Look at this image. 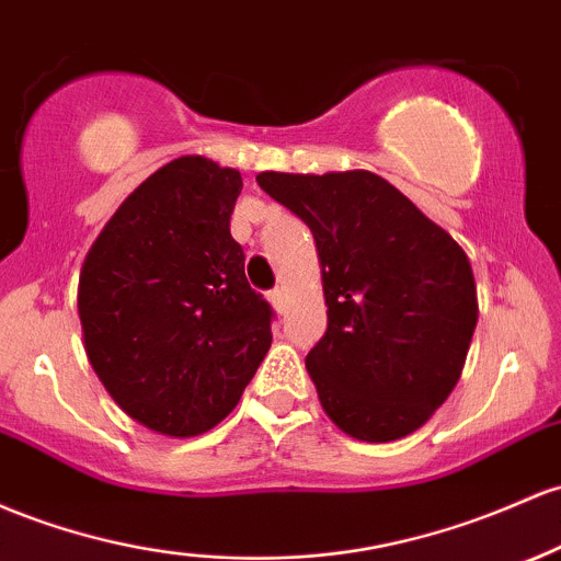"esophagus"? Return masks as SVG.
Masks as SVG:
<instances>
[{
    "label": "esophagus",
    "mask_w": 561,
    "mask_h": 561,
    "mask_svg": "<svg viewBox=\"0 0 561 561\" xmlns=\"http://www.w3.org/2000/svg\"><path fill=\"white\" fill-rule=\"evenodd\" d=\"M268 300H271V306H274L276 311H285V306H287V295H285V287H276V290H271L268 293Z\"/></svg>",
    "instance_id": "obj_1"
}]
</instances>
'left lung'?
<instances>
[{"instance_id": "obj_1", "label": "left lung", "mask_w": 561, "mask_h": 561, "mask_svg": "<svg viewBox=\"0 0 561 561\" xmlns=\"http://www.w3.org/2000/svg\"><path fill=\"white\" fill-rule=\"evenodd\" d=\"M313 233L328 330L306 356L319 402L362 442H393L445 404L479 306L463 248L367 170L255 178Z\"/></svg>"}]
</instances>
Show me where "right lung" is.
Returning <instances> with one entry per match:
<instances>
[{"label": "right lung", "mask_w": 561, "mask_h": 561, "mask_svg": "<svg viewBox=\"0 0 561 561\" xmlns=\"http://www.w3.org/2000/svg\"><path fill=\"white\" fill-rule=\"evenodd\" d=\"M239 170L159 168L119 205L79 274L84 351L116 404L164 436L210 431L271 346L274 311L244 276Z\"/></svg>", "instance_id": "obj_1"}]
</instances>
